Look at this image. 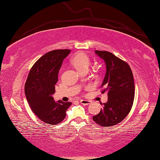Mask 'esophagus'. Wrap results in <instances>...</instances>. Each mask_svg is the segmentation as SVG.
Segmentation results:
<instances>
[{
	"label": "esophagus",
	"mask_w": 160,
	"mask_h": 160,
	"mask_svg": "<svg viewBox=\"0 0 160 160\" xmlns=\"http://www.w3.org/2000/svg\"><path fill=\"white\" fill-rule=\"evenodd\" d=\"M80 103L83 105H88L91 103L90 100H80Z\"/></svg>",
	"instance_id": "obj_1"
}]
</instances>
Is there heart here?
Returning <instances> with one entry per match:
<instances>
[{
    "instance_id": "obj_1",
    "label": "heart",
    "mask_w": 160,
    "mask_h": 160,
    "mask_svg": "<svg viewBox=\"0 0 160 160\" xmlns=\"http://www.w3.org/2000/svg\"><path fill=\"white\" fill-rule=\"evenodd\" d=\"M71 63L73 64L78 72H82L83 70H88L90 64V59L88 56L83 52H78L71 58Z\"/></svg>"
}]
</instances>
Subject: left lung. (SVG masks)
Instances as JSON below:
<instances>
[{
	"instance_id": "1",
	"label": "left lung",
	"mask_w": 160,
	"mask_h": 160,
	"mask_svg": "<svg viewBox=\"0 0 160 160\" xmlns=\"http://www.w3.org/2000/svg\"><path fill=\"white\" fill-rule=\"evenodd\" d=\"M106 66V73L101 88L102 93H108V102L103 103L93 121L103 127H112L121 122L132 108L135 86L133 73L126 62L108 51L95 50Z\"/></svg>"
}]
</instances>
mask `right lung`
I'll return each mask as SVG.
<instances>
[{"label": "right lung", "mask_w": 160, "mask_h": 160, "mask_svg": "<svg viewBox=\"0 0 160 160\" xmlns=\"http://www.w3.org/2000/svg\"><path fill=\"white\" fill-rule=\"evenodd\" d=\"M70 50H55L47 52L36 62L25 83L24 92L31 109L42 122L55 125L66 117L72 103L55 102L52 95L58 81V73Z\"/></svg>", "instance_id": "1"}]
</instances>
